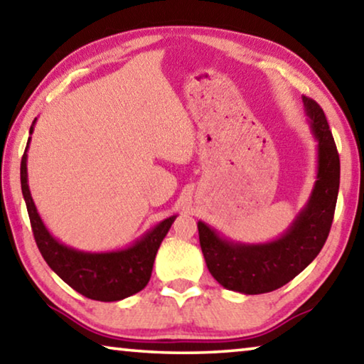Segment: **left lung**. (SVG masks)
<instances>
[{
  "instance_id": "obj_1",
  "label": "left lung",
  "mask_w": 364,
  "mask_h": 364,
  "mask_svg": "<svg viewBox=\"0 0 364 364\" xmlns=\"http://www.w3.org/2000/svg\"><path fill=\"white\" fill-rule=\"evenodd\" d=\"M301 98L318 143V172L308 203L289 229L276 240L242 243L228 240L198 221L208 269L228 290L258 295L281 289L316 258L329 235L341 183V159L324 111L314 100Z\"/></svg>"
}]
</instances>
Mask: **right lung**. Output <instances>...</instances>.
Instances as JSON below:
<instances>
[{
	"mask_svg": "<svg viewBox=\"0 0 364 364\" xmlns=\"http://www.w3.org/2000/svg\"><path fill=\"white\" fill-rule=\"evenodd\" d=\"M35 122L37 119L32 124L31 134L33 132ZM28 145H31V136L21 161V187L35 242L48 266L75 291L92 300L119 301L145 289L151 277L158 248L176 216L161 221L127 248L92 253L64 245L46 229L32 200L27 178Z\"/></svg>",
	"mask_w": 364,
	"mask_h": 364,
	"instance_id": "obj_1",
	"label": "right lung"
}]
</instances>
